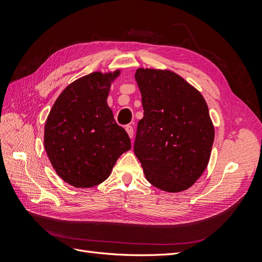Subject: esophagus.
Instances as JSON below:
<instances>
[{"label":"esophagus","instance_id":"34e87169","mask_svg":"<svg viewBox=\"0 0 262 262\" xmlns=\"http://www.w3.org/2000/svg\"><path fill=\"white\" fill-rule=\"evenodd\" d=\"M125 131H126V133L129 134V137L132 139L133 138V126L130 125V124L125 125Z\"/></svg>","mask_w":262,"mask_h":262}]
</instances>
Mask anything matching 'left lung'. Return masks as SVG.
I'll list each match as a JSON object with an SVG mask.
<instances>
[{
  "label": "left lung",
  "mask_w": 262,
  "mask_h": 262,
  "mask_svg": "<svg viewBox=\"0 0 262 262\" xmlns=\"http://www.w3.org/2000/svg\"><path fill=\"white\" fill-rule=\"evenodd\" d=\"M134 77L144 109L134 153L149 184L184 191L199 179L211 156L214 125L207 102L172 71L140 68Z\"/></svg>",
  "instance_id": "8db88e82"
}]
</instances>
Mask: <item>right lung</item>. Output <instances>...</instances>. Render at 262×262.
Instances as JSON below:
<instances>
[{"instance_id":"right-lung-1","label":"right lung","mask_w":262,"mask_h":262,"mask_svg":"<svg viewBox=\"0 0 262 262\" xmlns=\"http://www.w3.org/2000/svg\"><path fill=\"white\" fill-rule=\"evenodd\" d=\"M120 75L93 72L68 85L45 124L43 144L55 172L75 188L105 181L119 157L131 148L128 133L107 104L110 86Z\"/></svg>"}]
</instances>
